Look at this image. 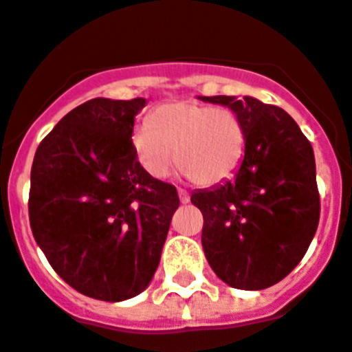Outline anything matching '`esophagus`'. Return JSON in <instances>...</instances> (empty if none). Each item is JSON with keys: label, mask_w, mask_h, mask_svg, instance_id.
Masks as SVG:
<instances>
[{"label": "esophagus", "mask_w": 352, "mask_h": 352, "mask_svg": "<svg viewBox=\"0 0 352 352\" xmlns=\"http://www.w3.org/2000/svg\"><path fill=\"white\" fill-rule=\"evenodd\" d=\"M177 193H179V199H181L182 204L190 202V193H188V191L181 190V188H179V191H177Z\"/></svg>", "instance_id": "esophagus-1"}]
</instances>
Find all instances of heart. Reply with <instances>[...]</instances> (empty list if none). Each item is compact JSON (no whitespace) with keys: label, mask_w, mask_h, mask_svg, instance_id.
I'll use <instances>...</instances> for the list:
<instances>
[{"label":"heart","mask_w":352,"mask_h":352,"mask_svg":"<svg viewBox=\"0 0 352 352\" xmlns=\"http://www.w3.org/2000/svg\"><path fill=\"white\" fill-rule=\"evenodd\" d=\"M143 170L164 179L175 164L200 186H217L240 170L247 146L243 121L234 111L193 100L159 105L132 132Z\"/></svg>","instance_id":"1"}]
</instances>
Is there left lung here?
<instances>
[{
  "label": "left lung",
  "mask_w": 352,
  "mask_h": 352,
  "mask_svg": "<svg viewBox=\"0 0 352 352\" xmlns=\"http://www.w3.org/2000/svg\"><path fill=\"white\" fill-rule=\"evenodd\" d=\"M234 111L247 146L240 170L191 193L202 211V247L212 272L240 290L285 279L317 232L320 200L315 155L294 118L252 96H199Z\"/></svg>",
  "instance_id": "1"
}]
</instances>
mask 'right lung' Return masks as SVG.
Segmentation results:
<instances>
[{"label": "right lung", "instance_id": "add662e5", "mask_svg": "<svg viewBox=\"0 0 352 352\" xmlns=\"http://www.w3.org/2000/svg\"><path fill=\"white\" fill-rule=\"evenodd\" d=\"M144 98H94L58 121L35 152L30 227L46 259L76 292L132 299L161 261L179 195L148 175L132 146Z\"/></svg>", "mask_w": 352, "mask_h": 352}]
</instances>
